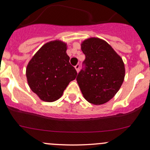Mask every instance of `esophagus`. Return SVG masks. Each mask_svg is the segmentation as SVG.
<instances>
[{
	"instance_id": "obj_1",
	"label": "esophagus",
	"mask_w": 150,
	"mask_h": 150,
	"mask_svg": "<svg viewBox=\"0 0 150 150\" xmlns=\"http://www.w3.org/2000/svg\"><path fill=\"white\" fill-rule=\"evenodd\" d=\"M75 69H76V71L77 72H79V69H80V65L79 64H77L76 66H75Z\"/></svg>"
}]
</instances>
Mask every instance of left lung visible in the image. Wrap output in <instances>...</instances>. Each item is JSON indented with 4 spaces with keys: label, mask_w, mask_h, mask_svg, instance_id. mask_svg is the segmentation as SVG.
<instances>
[{
    "label": "left lung",
    "mask_w": 150,
    "mask_h": 150,
    "mask_svg": "<svg viewBox=\"0 0 150 150\" xmlns=\"http://www.w3.org/2000/svg\"><path fill=\"white\" fill-rule=\"evenodd\" d=\"M86 55V69L81 71L77 82L89 103L99 105L112 99L125 78V65L120 56L108 43L99 38H89L81 43Z\"/></svg>",
    "instance_id": "obj_1"
}]
</instances>
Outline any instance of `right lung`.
Instances as JSON below:
<instances>
[{"label": "right lung", "instance_id": "right-lung-1", "mask_svg": "<svg viewBox=\"0 0 150 150\" xmlns=\"http://www.w3.org/2000/svg\"><path fill=\"white\" fill-rule=\"evenodd\" d=\"M67 49V44L62 40H51L45 43L28 62V83L42 101L52 102L59 99L78 75L69 64Z\"/></svg>", "mask_w": 150, "mask_h": 150}]
</instances>
